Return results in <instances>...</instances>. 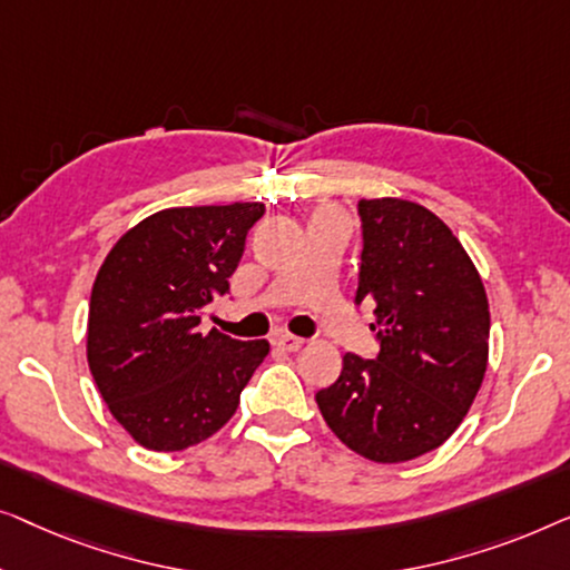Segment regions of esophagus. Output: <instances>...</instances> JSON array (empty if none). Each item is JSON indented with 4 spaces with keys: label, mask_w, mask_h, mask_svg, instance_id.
Masks as SVG:
<instances>
[{
    "label": "esophagus",
    "mask_w": 570,
    "mask_h": 570,
    "mask_svg": "<svg viewBox=\"0 0 570 570\" xmlns=\"http://www.w3.org/2000/svg\"><path fill=\"white\" fill-rule=\"evenodd\" d=\"M274 343L282 351H288V354H294V351H299L304 346V338H296V335H288V333H282L276 335Z\"/></svg>",
    "instance_id": "34e87169"
}]
</instances>
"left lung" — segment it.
I'll list each match as a JSON object with an SVG mask.
<instances>
[{
  "label": "left lung",
  "instance_id": "obj_1",
  "mask_svg": "<svg viewBox=\"0 0 570 570\" xmlns=\"http://www.w3.org/2000/svg\"><path fill=\"white\" fill-rule=\"evenodd\" d=\"M356 302H374L380 356H343L315 400L351 452L397 464L454 434L488 366L491 312L483 278L454 232L407 198H362Z\"/></svg>",
  "mask_w": 570,
  "mask_h": 570
}]
</instances>
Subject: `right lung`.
<instances>
[{"mask_svg": "<svg viewBox=\"0 0 570 570\" xmlns=\"http://www.w3.org/2000/svg\"><path fill=\"white\" fill-rule=\"evenodd\" d=\"M263 204L175 206L134 224L102 261L87 315V364L114 419L151 452L214 436L268 356V341L202 331L229 292Z\"/></svg>", "mask_w": 570, "mask_h": 570, "instance_id": "right-lung-1", "label": "right lung"}]
</instances>
